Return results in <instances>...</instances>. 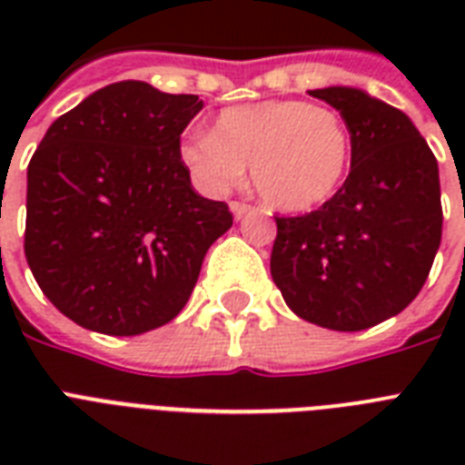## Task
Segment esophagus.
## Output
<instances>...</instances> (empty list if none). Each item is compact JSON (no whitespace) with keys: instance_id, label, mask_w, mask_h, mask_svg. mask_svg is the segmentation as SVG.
<instances>
[{"instance_id":"esophagus-1","label":"esophagus","mask_w":465,"mask_h":465,"mask_svg":"<svg viewBox=\"0 0 465 465\" xmlns=\"http://www.w3.org/2000/svg\"><path fill=\"white\" fill-rule=\"evenodd\" d=\"M229 207H232V212L236 214V217H243V214H248V212L253 210V207H251L248 203H243V200H232Z\"/></svg>"}]
</instances>
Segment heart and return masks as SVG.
<instances>
[{"mask_svg":"<svg viewBox=\"0 0 465 465\" xmlns=\"http://www.w3.org/2000/svg\"><path fill=\"white\" fill-rule=\"evenodd\" d=\"M350 133L338 113L304 101L226 108L214 130L183 142L181 159L204 188H233L251 166L255 193L280 212H309L338 190L350 166Z\"/></svg>","mask_w":465,"mask_h":465,"instance_id":"obj_1","label":"heart"}]
</instances>
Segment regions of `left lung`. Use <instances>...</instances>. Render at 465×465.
<instances>
[{
    "instance_id": "obj_1",
    "label": "left lung",
    "mask_w": 465,
    "mask_h": 465,
    "mask_svg": "<svg viewBox=\"0 0 465 465\" xmlns=\"http://www.w3.org/2000/svg\"><path fill=\"white\" fill-rule=\"evenodd\" d=\"M345 120L352 163L318 210L275 217L270 272L299 318L364 331L418 297L441 243L440 168L393 105L360 89L309 91Z\"/></svg>"
}]
</instances>
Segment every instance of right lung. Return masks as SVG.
I'll return each instance as SVG.
<instances>
[{
	"label": "right lung",
	"mask_w": 465,
	"mask_h": 465,
	"mask_svg": "<svg viewBox=\"0 0 465 465\" xmlns=\"http://www.w3.org/2000/svg\"><path fill=\"white\" fill-rule=\"evenodd\" d=\"M193 94L118 82L47 127L28 163L24 251L54 309L105 335H140L188 304L229 204L197 195L181 133Z\"/></svg>",
	"instance_id": "add662e5"
}]
</instances>
